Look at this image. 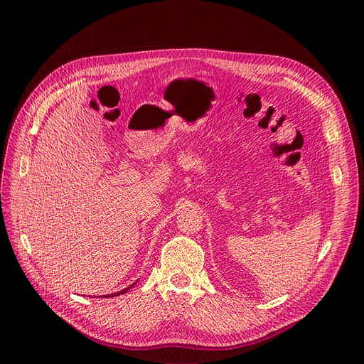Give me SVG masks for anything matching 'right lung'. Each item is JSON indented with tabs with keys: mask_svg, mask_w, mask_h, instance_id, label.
Listing matches in <instances>:
<instances>
[{
	"mask_svg": "<svg viewBox=\"0 0 364 364\" xmlns=\"http://www.w3.org/2000/svg\"><path fill=\"white\" fill-rule=\"evenodd\" d=\"M134 284H132L130 287H127V288H124V289H121V291H118V293H115V294H109V296H105V297H115V296H119V294H124V293H127L129 289L133 287Z\"/></svg>",
	"mask_w": 364,
	"mask_h": 364,
	"instance_id": "1",
	"label": "right lung"
}]
</instances>
